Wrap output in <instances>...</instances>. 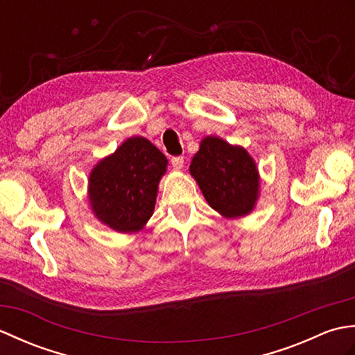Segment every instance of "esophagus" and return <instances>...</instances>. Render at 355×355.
Returning <instances> with one entry per match:
<instances>
[{
  "label": "esophagus",
  "mask_w": 355,
  "mask_h": 355,
  "mask_svg": "<svg viewBox=\"0 0 355 355\" xmlns=\"http://www.w3.org/2000/svg\"><path fill=\"white\" fill-rule=\"evenodd\" d=\"M171 163H172V166H173V168H175V169H182L183 164H184V158H183L182 155L172 157V158H171Z\"/></svg>",
  "instance_id": "esophagus-1"
}]
</instances>
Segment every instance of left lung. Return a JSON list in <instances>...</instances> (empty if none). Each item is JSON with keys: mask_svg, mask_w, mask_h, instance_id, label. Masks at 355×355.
Segmentation results:
<instances>
[{"mask_svg": "<svg viewBox=\"0 0 355 355\" xmlns=\"http://www.w3.org/2000/svg\"><path fill=\"white\" fill-rule=\"evenodd\" d=\"M191 173L216 212L227 218L252 212L258 198L259 177L253 158L244 148L206 137L192 158Z\"/></svg>", "mask_w": 355, "mask_h": 355, "instance_id": "1", "label": "left lung"}]
</instances>
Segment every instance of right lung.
I'll list each match as a JSON object with an SVG mask.
<instances>
[{
  "instance_id": "add662e5",
  "label": "right lung",
  "mask_w": 355,
  "mask_h": 355,
  "mask_svg": "<svg viewBox=\"0 0 355 355\" xmlns=\"http://www.w3.org/2000/svg\"><path fill=\"white\" fill-rule=\"evenodd\" d=\"M168 160L145 137H131L89 175V201L99 220L117 232H137L155 207Z\"/></svg>"
}]
</instances>
